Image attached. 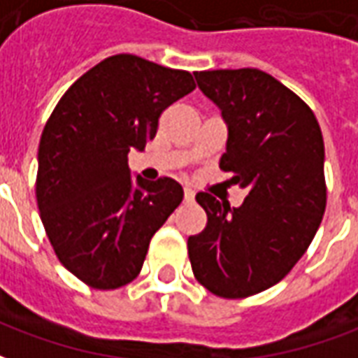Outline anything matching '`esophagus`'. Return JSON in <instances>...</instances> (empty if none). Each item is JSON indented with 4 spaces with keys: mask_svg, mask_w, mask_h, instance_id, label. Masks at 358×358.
<instances>
[{
    "mask_svg": "<svg viewBox=\"0 0 358 358\" xmlns=\"http://www.w3.org/2000/svg\"><path fill=\"white\" fill-rule=\"evenodd\" d=\"M195 199V192L192 187H184V201L192 203Z\"/></svg>",
    "mask_w": 358,
    "mask_h": 358,
    "instance_id": "esophagus-1",
    "label": "esophagus"
}]
</instances>
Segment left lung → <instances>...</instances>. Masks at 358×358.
I'll list each match as a JSON object with an SVG mask.
<instances>
[{"mask_svg": "<svg viewBox=\"0 0 358 358\" xmlns=\"http://www.w3.org/2000/svg\"><path fill=\"white\" fill-rule=\"evenodd\" d=\"M228 128L220 169L248 189L240 207L199 192L207 213L187 253L197 282L240 299L268 289L310 245L326 209L324 141L315 113L259 69L194 73Z\"/></svg>", "mask_w": 358, "mask_h": 358, "instance_id": "left-lung-1", "label": "left lung"}]
</instances>
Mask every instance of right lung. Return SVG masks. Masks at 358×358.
<instances>
[{
  "label": "right lung",
  "instance_id": "add662e5",
  "mask_svg": "<svg viewBox=\"0 0 358 358\" xmlns=\"http://www.w3.org/2000/svg\"><path fill=\"white\" fill-rule=\"evenodd\" d=\"M195 90L187 71L120 53L82 74L61 97L38 149L36 199L69 272L95 289L140 274L149 241L184 199L176 180L132 178L169 105Z\"/></svg>",
  "mask_w": 358,
  "mask_h": 358
}]
</instances>
